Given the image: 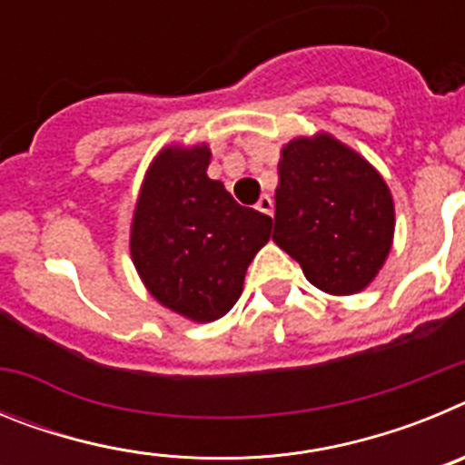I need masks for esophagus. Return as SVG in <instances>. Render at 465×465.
I'll list each match as a JSON object with an SVG mask.
<instances>
[{"instance_id":"obj_1","label":"esophagus","mask_w":465,"mask_h":465,"mask_svg":"<svg viewBox=\"0 0 465 465\" xmlns=\"http://www.w3.org/2000/svg\"><path fill=\"white\" fill-rule=\"evenodd\" d=\"M256 209L261 213H268V216H272V197H270V195H261V197H258Z\"/></svg>"}]
</instances>
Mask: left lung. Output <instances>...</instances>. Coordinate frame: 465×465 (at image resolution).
Returning <instances> with one entry per match:
<instances>
[{"label": "left lung", "mask_w": 465, "mask_h": 465, "mask_svg": "<svg viewBox=\"0 0 465 465\" xmlns=\"http://www.w3.org/2000/svg\"><path fill=\"white\" fill-rule=\"evenodd\" d=\"M393 228L391 191L354 149L328 133L283 146L272 240L316 289L363 291L391 252Z\"/></svg>", "instance_id": "left-lung-1"}]
</instances>
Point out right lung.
<instances>
[{"instance_id":"right-lung-1","label":"right lung","mask_w":465,"mask_h":465,"mask_svg":"<svg viewBox=\"0 0 465 465\" xmlns=\"http://www.w3.org/2000/svg\"><path fill=\"white\" fill-rule=\"evenodd\" d=\"M207 143L167 146L143 176L130 253L160 305L191 322H216L242 295L244 274L268 244L272 219L242 207L207 176Z\"/></svg>"}]
</instances>
